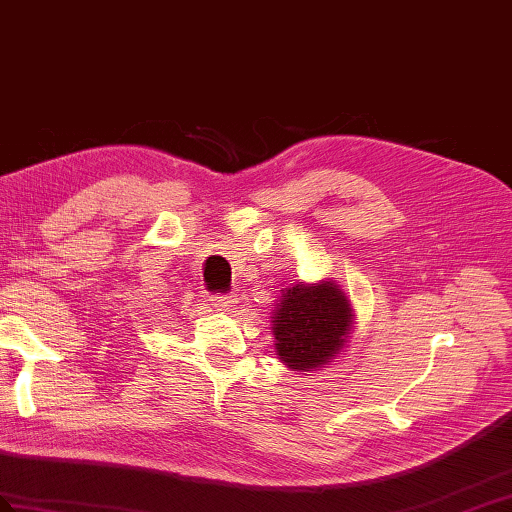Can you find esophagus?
<instances>
[{
    "mask_svg": "<svg viewBox=\"0 0 512 512\" xmlns=\"http://www.w3.org/2000/svg\"><path fill=\"white\" fill-rule=\"evenodd\" d=\"M238 296L235 294H225V296H212V305L218 309V311H233L235 307H238Z\"/></svg>",
    "mask_w": 512,
    "mask_h": 512,
    "instance_id": "esophagus-1",
    "label": "esophagus"
}]
</instances>
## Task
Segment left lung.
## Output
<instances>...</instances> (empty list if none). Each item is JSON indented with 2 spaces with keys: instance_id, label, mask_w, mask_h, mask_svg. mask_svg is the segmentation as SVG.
Here are the masks:
<instances>
[{
  "instance_id": "obj_1",
  "label": "left lung",
  "mask_w": 512,
  "mask_h": 512,
  "mask_svg": "<svg viewBox=\"0 0 512 512\" xmlns=\"http://www.w3.org/2000/svg\"><path fill=\"white\" fill-rule=\"evenodd\" d=\"M352 324L355 311L335 281H296L283 287L272 309L274 352L290 370L311 374L348 348Z\"/></svg>"
}]
</instances>
